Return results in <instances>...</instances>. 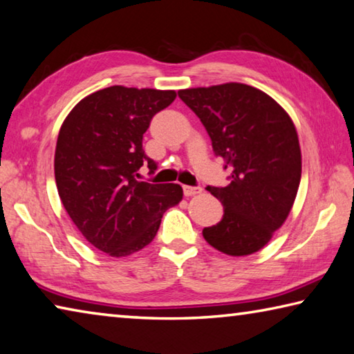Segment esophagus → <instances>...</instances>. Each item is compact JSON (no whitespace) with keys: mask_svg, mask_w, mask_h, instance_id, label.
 <instances>
[{"mask_svg":"<svg viewBox=\"0 0 354 354\" xmlns=\"http://www.w3.org/2000/svg\"><path fill=\"white\" fill-rule=\"evenodd\" d=\"M201 191H202V188H199V187H189V185H185V187H183V194H185V196L199 194Z\"/></svg>","mask_w":354,"mask_h":354,"instance_id":"obj_1","label":"esophagus"}]
</instances>
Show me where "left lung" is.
I'll return each instance as SVG.
<instances>
[{
  "label": "left lung",
  "mask_w": 354,
  "mask_h": 354,
  "mask_svg": "<svg viewBox=\"0 0 354 354\" xmlns=\"http://www.w3.org/2000/svg\"><path fill=\"white\" fill-rule=\"evenodd\" d=\"M230 169L227 187H208L223 219L202 230L227 256L262 249L286 223L301 180V149L293 120L274 98L243 83L178 91Z\"/></svg>",
  "instance_id": "left-lung-1"
}]
</instances>
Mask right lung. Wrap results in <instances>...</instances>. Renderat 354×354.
<instances>
[{"label": "right lung", "instance_id": "1", "mask_svg": "<svg viewBox=\"0 0 354 354\" xmlns=\"http://www.w3.org/2000/svg\"><path fill=\"white\" fill-rule=\"evenodd\" d=\"M176 91L109 86L84 97L61 125L55 152L57 193L92 246L111 257L141 251L155 239L163 213L177 205V183L138 180L147 161L142 135Z\"/></svg>", "mask_w": 354, "mask_h": 354}]
</instances>
